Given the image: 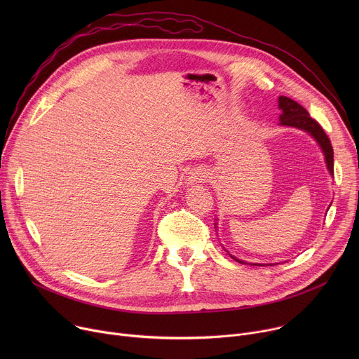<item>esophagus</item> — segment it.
Returning a JSON list of instances; mask_svg holds the SVG:
<instances>
[{
    "mask_svg": "<svg viewBox=\"0 0 359 359\" xmlns=\"http://www.w3.org/2000/svg\"><path fill=\"white\" fill-rule=\"evenodd\" d=\"M204 180H208V173L201 170V169H197V170L191 172L190 176H189L190 183H198V182H204Z\"/></svg>",
    "mask_w": 359,
    "mask_h": 359,
    "instance_id": "34e87169",
    "label": "esophagus"
}]
</instances>
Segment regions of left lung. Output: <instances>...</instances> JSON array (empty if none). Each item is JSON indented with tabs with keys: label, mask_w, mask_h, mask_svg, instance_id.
I'll list each match as a JSON object with an SVG mask.
<instances>
[{
	"label": "left lung",
	"mask_w": 359,
	"mask_h": 359,
	"mask_svg": "<svg viewBox=\"0 0 359 359\" xmlns=\"http://www.w3.org/2000/svg\"><path fill=\"white\" fill-rule=\"evenodd\" d=\"M278 108L281 109L280 125L291 126V128H297V129L309 132L318 142L320 147L323 149L327 168H328L330 173L334 175V150H332L330 137L327 136L324 129L320 126V123L316 119H313L310 116V114L306 112V109H304L299 104H297V102L292 100L291 97L280 96L278 97ZM231 259H234L236 262H238L241 264H245L244 262L233 257V255H231ZM255 266H263V264H255Z\"/></svg>",
	"instance_id": "obj_1"
}]
</instances>
